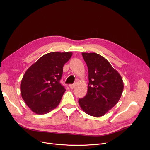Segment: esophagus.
Returning <instances> with one entry per match:
<instances>
[{
    "label": "esophagus",
    "instance_id": "34e87169",
    "mask_svg": "<svg viewBox=\"0 0 150 150\" xmlns=\"http://www.w3.org/2000/svg\"><path fill=\"white\" fill-rule=\"evenodd\" d=\"M75 84H70L69 85V87L71 88V89H73L74 87H75Z\"/></svg>",
    "mask_w": 150,
    "mask_h": 150
}]
</instances>
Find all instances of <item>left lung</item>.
<instances>
[{"label": "left lung", "instance_id": "left-lung-1", "mask_svg": "<svg viewBox=\"0 0 150 150\" xmlns=\"http://www.w3.org/2000/svg\"><path fill=\"white\" fill-rule=\"evenodd\" d=\"M88 69L87 93L79 98V105L87 114L100 117L119 101L123 90L120 75L109 61L96 53H82Z\"/></svg>", "mask_w": 150, "mask_h": 150}]
</instances>
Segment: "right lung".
Here are the masks:
<instances>
[{"instance_id": "add662e5", "label": "right lung", "mask_w": 150, "mask_h": 150, "mask_svg": "<svg viewBox=\"0 0 150 150\" xmlns=\"http://www.w3.org/2000/svg\"><path fill=\"white\" fill-rule=\"evenodd\" d=\"M72 53L51 52L27 70L21 83L22 98L35 113H49L59 105L66 90L60 84L63 65Z\"/></svg>"}]
</instances>
